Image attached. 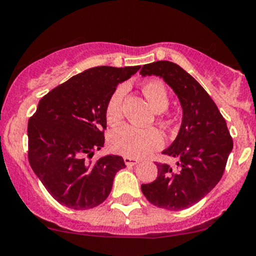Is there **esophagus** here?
Instances as JSON below:
<instances>
[{
    "mask_svg": "<svg viewBox=\"0 0 256 256\" xmlns=\"http://www.w3.org/2000/svg\"><path fill=\"white\" fill-rule=\"evenodd\" d=\"M124 162H125V164L128 165V166H134V165L138 164L140 160L134 159V158H130V156H125V158H124Z\"/></svg>",
    "mask_w": 256,
    "mask_h": 256,
    "instance_id": "34e87169",
    "label": "esophagus"
}]
</instances>
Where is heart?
Instances as JSON below:
<instances>
[{
    "label": "heart",
    "mask_w": 256,
    "mask_h": 256,
    "mask_svg": "<svg viewBox=\"0 0 256 256\" xmlns=\"http://www.w3.org/2000/svg\"><path fill=\"white\" fill-rule=\"evenodd\" d=\"M142 90L156 113H162L169 108L170 97L164 82L158 80L148 81L143 85ZM126 91V85L118 86L106 100V119L112 125L122 119V102ZM162 144L164 136L156 128H141L132 125H122L114 128L109 134V146L112 150L130 158H141L159 150Z\"/></svg>",
    "instance_id": "obj_1"
}]
</instances>
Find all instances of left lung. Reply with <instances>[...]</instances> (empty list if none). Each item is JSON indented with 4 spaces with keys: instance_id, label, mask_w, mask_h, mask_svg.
I'll return each instance as SVG.
<instances>
[{
    "instance_id": "obj_1",
    "label": "left lung",
    "mask_w": 256,
    "mask_h": 256,
    "mask_svg": "<svg viewBox=\"0 0 256 256\" xmlns=\"http://www.w3.org/2000/svg\"><path fill=\"white\" fill-rule=\"evenodd\" d=\"M140 74L156 75L178 94L184 116L178 134L162 153L178 158V168L156 162L158 178L141 190L153 206L184 210L203 199L218 184L233 148L226 120L206 90L178 64L158 60Z\"/></svg>"
}]
</instances>
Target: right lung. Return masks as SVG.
Returning <instances> with one entry per match:
<instances>
[{
  "label": "right lung",
  "instance_id": "1",
  "mask_svg": "<svg viewBox=\"0 0 256 256\" xmlns=\"http://www.w3.org/2000/svg\"><path fill=\"white\" fill-rule=\"evenodd\" d=\"M141 66H96L74 75L41 98L28 122V158L58 203L86 210L106 200L115 174L125 168L119 156L90 162L104 144L106 104L119 84Z\"/></svg>",
  "mask_w": 256,
  "mask_h": 256
}]
</instances>
